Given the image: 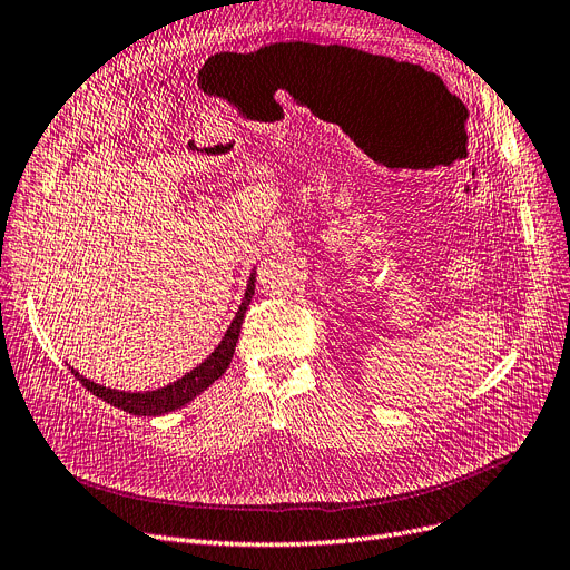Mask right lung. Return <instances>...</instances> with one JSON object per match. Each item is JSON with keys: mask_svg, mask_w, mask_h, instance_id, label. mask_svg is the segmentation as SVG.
Returning a JSON list of instances; mask_svg holds the SVG:
<instances>
[{"mask_svg": "<svg viewBox=\"0 0 570 570\" xmlns=\"http://www.w3.org/2000/svg\"><path fill=\"white\" fill-rule=\"evenodd\" d=\"M253 291H256V267H253L250 277L246 282V291H244V301L235 314V320L227 326L223 341L218 343V347L210 352L206 360L193 368L189 373H185L178 381L168 383L159 390H147V392H124V390H112V387H105L98 385L94 381H89L87 375H79L75 368V377L77 381L91 390L96 396H100L102 402H108L110 406H117L126 413H134V415H166V413H174L178 409H183L185 404L193 402L195 396H199L204 390H208L214 385L218 377L227 371L229 362H232V354H235L237 341H239V331H242V322H244V314L250 305L253 298Z\"/></svg>", "mask_w": 570, "mask_h": 570, "instance_id": "obj_1", "label": "right lung"}]
</instances>
